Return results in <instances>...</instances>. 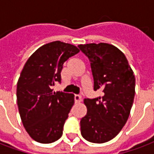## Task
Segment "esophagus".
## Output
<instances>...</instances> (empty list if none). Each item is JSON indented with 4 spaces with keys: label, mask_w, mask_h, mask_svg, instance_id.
<instances>
[{
    "label": "esophagus",
    "mask_w": 154,
    "mask_h": 154,
    "mask_svg": "<svg viewBox=\"0 0 154 154\" xmlns=\"http://www.w3.org/2000/svg\"><path fill=\"white\" fill-rule=\"evenodd\" d=\"M74 100H75V102L76 103H79V102H81L82 101V96H80V95H75L74 96Z\"/></svg>",
    "instance_id": "34e87169"
}]
</instances>
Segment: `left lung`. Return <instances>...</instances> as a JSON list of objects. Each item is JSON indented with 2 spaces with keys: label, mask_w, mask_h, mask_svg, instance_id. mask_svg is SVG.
Listing matches in <instances>:
<instances>
[{
  "label": "left lung",
  "mask_w": 154,
  "mask_h": 154,
  "mask_svg": "<svg viewBox=\"0 0 154 154\" xmlns=\"http://www.w3.org/2000/svg\"><path fill=\"white\" fill-rule=\"evenodd\" d=\"M91 63L94 90L103 95L85 99L87 115L81 119V133L84 139L102 143L114 139L129 118L135 94V77L128 60L112 44L78 45Z\"/></svg>",
  "instance_id": "1"
}]
</instances>
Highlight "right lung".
<instances>
[{
    "mask_svg": "<svg viewBox=\"0 0 154 154\" xmlns=\"http://www.w3.org/2000/svg\"><path fill=\"white\" fill-rule=\"evenodd\" d=\"M72 44L54 41L38 48L25 63L17 82V104L23 125L32 139L50 143L63 135L74 95L53 91L61 82L64 62L79 53Z\"/></svg>",
    "mask_w": 154,
    "mask_h": 154,
    "instance_id": "1",
    "label": "right lung"
}]
</instances>
